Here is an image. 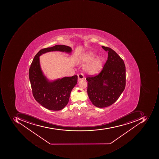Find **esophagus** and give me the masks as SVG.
Segmentation results:
<instances>
[{
  "label": "esophagus",
  "mask_w": 159,
  "mask_h": 159,
  "mask_svg": "<svg viewBox=\"0 0 159 159\" xmlns=\"http://www.w3.org/2000/svg\"><path fill=\"white\" fill-rule=\"evenodd\" d=\"M78 79L79 80H84V76L83 74L81 73V74H79V75H78Z\"/></svg>",
  "instance_id": "34e87169"
}]
</instances>
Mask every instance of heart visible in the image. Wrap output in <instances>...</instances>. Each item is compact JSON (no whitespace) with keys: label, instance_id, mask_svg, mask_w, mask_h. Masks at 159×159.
Instances as JSON below:
<instances>
[{"label":"heart","instance_id":"1","mask_svg":"<svg viewBox=\"0 0 159 159\" xmlns=\"http://www.w3.org/2000/svg\"><path fill=\"white\" fill-rule=\"evenodd\" d=\"M96 55L92 52H88L81 56L80 60L83 62H88L96 58ZM84 66V70L87 73L90 74L98 73L103 66V59L98 58Z\"/></svg>","mask_w":159,"mask_h":159}]
</instances>
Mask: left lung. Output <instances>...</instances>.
Listing matches in <instances>:
<instances>
[{
    "mask_svg": "<svg viewBox=\"0 0 159 159\" xmlns=\"http://www.w3.org/2000/svg\"><path fill=\"white\" fill-rule=\"evenodd\" d=\"M108 52L107 60L97 75H88L87 93L92 104L103 108L111 106L120 98L126 86V67L115 51L102 46Z\"/></svg>",
    "mask_w": 159,
    "mask_h": 159,
    "instance_id": "obj_1",
    "label": "left lung"
}]
</instances>
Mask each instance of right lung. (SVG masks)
Masks as SVG:
<instances>
[{
    "mask_svg": "<svg viewBox=\"0 0 159 159\" xmlns=\"http://www.w3.org/2000/svg\"><path fill=\"white\" fill-rule=\"evenodd\" d=\"M70 52L71 47L57 45L39 51L33 59L29 75L32 94L35 99L45 108L53 111L63 109L67 105L73 88L77 83V76L66 77L53 82H48L43 75L39 65V56L51 51Z\"/></svg>",
    "mask_w": 159,
    "mask_h": 159,
    "instance_id": "obj_1",
    "label": "right lung"
}]
</instances>
